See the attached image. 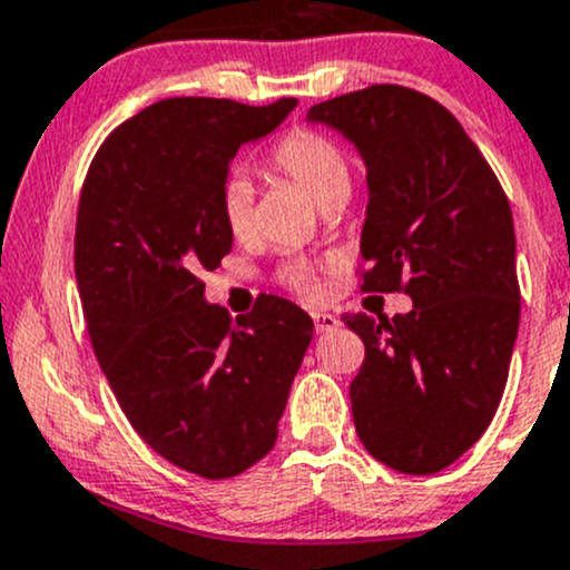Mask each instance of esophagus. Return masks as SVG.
I'll return each instance as SVG.
<instances>
[{
    "label": "esophagus",
    "instance_id": "obj_1",
    "mask_svg": "<svg viewBox=\"0 0 570 570\" xmlns=\"http://www.w3.org/2000/svg\"><path fill=\"white\" fill-rule=\"evenodd\" d=\"M313 321H315V328H318V332H332V328L340 326L337 315H332V313H313Z\"/></svg>",
    "mask_w": 570,
    "mask_h": 570
}]
</instances>
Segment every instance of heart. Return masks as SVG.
I'll list each match as a JSON object with an SVG mask.
<instances>
[{
	"mask_svg": "<svg viewBox=\"0 0 570 570\" xmlns=\"http://www.w3.org/2000/svg\"><path fill=\"white\" fill-rule=\"evenodd\" d=\"M266 169L279 178L302 186L321 208L334 203H345L351 191V161L345 150L334 139L318 131H291L279 139L266 158ZM222 222L230 236L244 238L252 227V186L244 178H230L219 197ZM285 283L296 291L313 293L315 274L309 266H291L285 272Z\"/></svg>",
	"mask_w": 570,
	"mask_h": 570,
	"instance_id": "heart-1",
	"label": "heart"
}]
</instances>
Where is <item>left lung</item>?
I'll return each instance as SVG.
<instances>
[{
  "mask_svg": "<svg viewBox=\"0 0 570 570\" xmlns=\"http://www.w3.org/2000/svg\"><path fill=\"white\" fill-rule=\"evenodd\" d=\"M367 167L362 291L412 296L395 318L345 315L365 343L351 381L356 436L375 461L433 474L485 433L508 381L521 293L510 203L461 122L401 85L315 104Z\"/></svg>",
  "mask_w": 570,
  "mask_h": 570,
  "instance_id": "obj_1",
  "label": "left lung"
}]
</instances>
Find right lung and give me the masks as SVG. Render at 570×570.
<instances>
[{
	"label": "right lung",
	"mask_w": 570,
	"mask_h": 570,
	"mask_svg": "<svg viewBox=\"0 0 570 570\" xmlns=\"http://www.w3.org/2000/svg\"><path fill=\"white\" fill-rule=\"evenodd\" d=\"M293 107L167 98L109 134L81 186L73 266L98 365L134 431L208 480L274 448L313 340V318L287 298L233 324L199 279L233 249L219 210L233 156Z\"/></svg>",
	"instance_id": "right-lung-1"
}]
</instances>
